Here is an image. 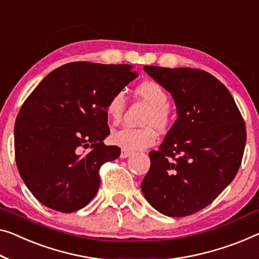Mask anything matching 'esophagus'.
Segmentation results:
<instances>
[{
	"instance_id": "34e87169",
	"label": "esophagus",
	"mask_w": 259,
	"mask_h": 259,
	"mask_svg": "<svg viewBox=\"0 0 259 259\" xmlns=\"http://www.w3.org/2000/svg\"><path fill=\"white\" fill-rule=\"evenodd\" d=\"M129 156H131V152H129V151H124V150H122V151H121V154H119V157H121V158H128Z\"/></svg>"
}]
</instances>
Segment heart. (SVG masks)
Here are the masks:
<instances>
[{
    "mask_svg": "<svg viewBox=\"0 0 259 259\" xmlns=\"http://www.w3.org/2000/svg\"><path fill=\"white\" fill-rule=\"evenodd\" d=\"M137 96L145 101L149 107L143 123L144 128L123 126L111 134L110 140L124 151L136 152L148 149L157 140L156 128L164 131L171 123V111L168 108V94L163 86L154 81H144L135 88ZM125 110V95L122 91L115 92L107 101L106 113L113 123L121 121Z\"/></svg>",
    "mask_w": 259,
    "mask_h": 259,
    "instance_id": "1",
    "label": "heart"
}]
</instances>
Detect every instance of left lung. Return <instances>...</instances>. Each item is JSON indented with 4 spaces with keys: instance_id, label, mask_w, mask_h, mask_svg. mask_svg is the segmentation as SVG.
Returning a JSON list of instances; mask_svg holds the SVG:
<instances>
[{
    "instance_id": "1",
    "label": "left lung",
    "mask_w": 259,
    "mask_h": 259,
    "mask_svg": "<svg viewBox=\"0 0 259 259\" xmlns=\"http://www.w3.org/2000/svg\"><path fill=\"white\" fill-rule=\"evenodd\" d=\"M175 99L178 118L158 148L142 192L159 213L183 218L203 209L233 181L246 142L245 123L221 81L202 69L145 66Z\"/></svg>"
}]
</instances>
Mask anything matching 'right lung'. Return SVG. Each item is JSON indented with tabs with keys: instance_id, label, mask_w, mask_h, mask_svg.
Segmentation results:
<instances>
[{
	"instance_id": "obj_1",
	"label": "right lung",
	"mask_w": 259,
	"mask_h": 259,
	"mask_svg": "<svg viewBox=\"0 0 259 259\" xmlns=\"http://www.w3.org/2000/svg\"><path fill=\"white\" fill-rule=\"evenodd\" d=\"M137 76L131 65L76 61L52 71L28 96L15 122V158L38 201L72 213L94 198L100 168L121 153L103 144L107 101Z\"/></svg>"
}]
</instances>
